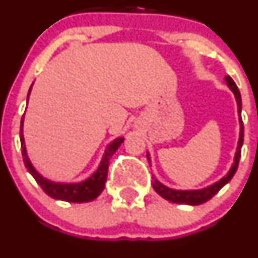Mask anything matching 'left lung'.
<instances>
[{"label": "left lung", "instance_id": "obj_1", "mask_svg": "<svg viewBox=\"0 0 258 258\" xmlns=\"http://www.w3.org/2000/svg\"><path fill=\"white\" fill-rule=\"evenodd\" d=\"M226 80L227 86L231 89V91L233 93L234 98H236L237 101V110H238V120H239V138H238V144H237V149H236V154H234V160L233 164H232L231 169L228 170L226 175L223 178L218 180V182L213 183V184L208 185V187L201 188V189H187V190H182V189H173V188L167 187L163 183H160L159 180L157 179L155 177H153V182L152 185L154 188L155 192L163 197L164 200L169 201L172 203H178V205H188V206H198L202 205V203L207 202L210 201L213 196L218 193V190L221 189L223 185H226L229 180L232 179V177L236 173L237 167H238V162L239 158H241V148L242 144H243V123H242V118H241V110H242V100H241V94H239L238 88L234 84V81L232 80L229 76H226L224 78ZM147 158L148 162L150 164V154L147 152Z\"/></svg>", "mask_w": 258, "mask_h": 258}]
</instances>
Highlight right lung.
Here are the masks:
<instances>
[{
    "instance_id": "right-lung-1",
    "label": "right lung",
    "mask_w": 258,
    "mask_h": 258,
    "mask_svg": "<svg viewBox=\"0 0 258 258\" xmlns=\"http://www.w3.org/2000/svg\"><path fill=\"white\" fill-rule=\"evenodd\" d=\"M34 85V84H32ZM31 88H30L29 94H27V101H29L30 93H31ZM24 116L21 119V128H20V140H21V150H22V158H24V163L26 165L27 170L30 174L35 178L37 184L42 188L43 192L51 198L57 201H65V202L71 203H85L91 202L95 200L96 197L100 196V193L104 190L105 187L106 177H108V168H109V159L111 155L118 150L121 143L124 142L123 137H119L114 139L110 144L106 147L105 153H104L103 158L100 160L98 169L93 173L89 178L85 180L76 183H62V182H53V180L47 179V178L42 177L35 167L32 165L31 160H30L29 155H27L26 145H25V138H24Z\"/></svg>"
}]
</instances>
